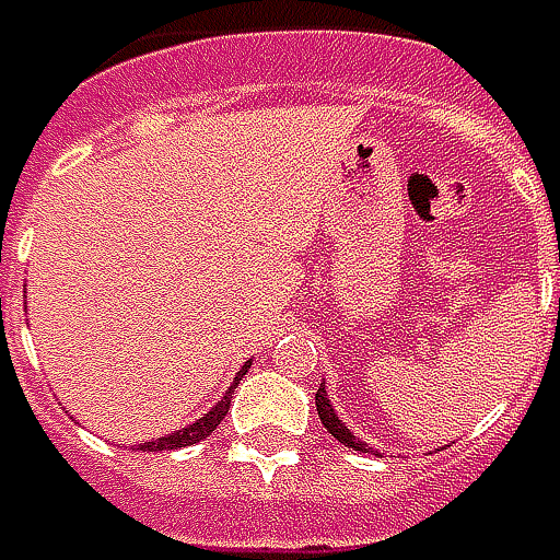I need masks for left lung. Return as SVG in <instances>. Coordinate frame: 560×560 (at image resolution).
<instances>
[{
	"label": "left lung",
	"mask_w": 560,
	"mask_h": 560,
	"mask_svg": "<svg viewBox=\"0 0 560 560\" xmlns=\"http://www.w3.org/2000/svg\"><path fill=\"white\" fill-rule=\"evenodd\" d=\"M315 406H318V416H322V425L327 429V432L334 434L340 444H347V447H352V451H362V454H372V447L362 441V438H355V434L347 429V422L337 416V409H334V404H330V394L324 390V384L318 387V394H315Z\"/></svg>",
	"instance_id": "obj_1"
}]
</instances>
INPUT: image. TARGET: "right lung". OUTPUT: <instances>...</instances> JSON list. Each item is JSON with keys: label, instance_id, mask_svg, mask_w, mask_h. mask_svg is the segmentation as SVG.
<instances>
[{"label": "right lung", "instance_id": "obj_1", "mask_svg": "<svg viewBox=\"0 0 560 560\" xmlns=\"http://www.w3.org/2000/svg\"><path fill=\"white\" fill-rule=\"evenodd\" d=\"M252 369V362H245L242 369H238L236 381L230 384V390L217 400V406H210L208 412L201 416V419H195L191 425H185V429H176V432L163 434V438H156V441H144L141 444V451H179V447H191V444H198V441H205L220 422H223V416L230 412V400H233V390H236V384L242 381V375Z\"/></svg>", "mask_w": 560, "mask_h": 560}]
</instances>
